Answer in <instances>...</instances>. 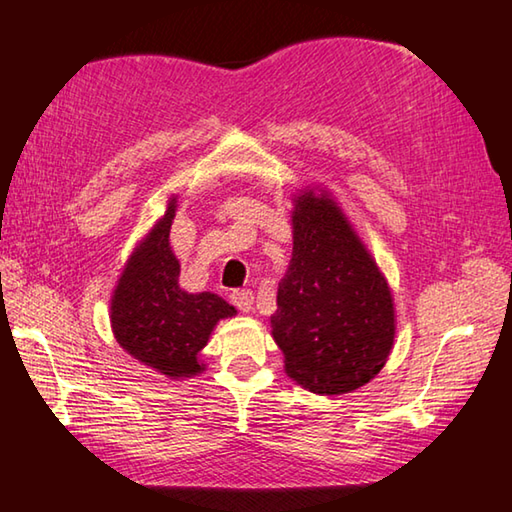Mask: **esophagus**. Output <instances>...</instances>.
Segmentation results:
<instances>
[{
  "instance_id": "34e87169",
  "label": "esophagus",
  "mask_w": 512,
  "mask_h": 512,
  "mask_svg": "<svg viewBox=\"0 0 512 512\" xmlns=\"http://www.w3.org/2000/svg\"><path fill=\"white\" fill-rule=\"evenodd\" d=\"M231 301L239 312H250V310H253L255 297H253V292H250V290H235L231 295Z\"/></svg>"
}]
</instances>
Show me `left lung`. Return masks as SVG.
<instances>
[{
	"mask_svg": "<svg viewBox=\"0 0 512 512\" xmlns=\"http://www.w3.org/2000/svg\"><path fill=\"white\" fill-rule=\"evenodd\" d=\"M270 328L286 374L321 396L363 387L391 352L396 314L387 279L328 193L295 195L292 259Z\"/></svg>",
	"mask_w": 512,
	"mask_h": 512,
	"instance_id": "1",
	"label": "left lung"
}]
</instances>
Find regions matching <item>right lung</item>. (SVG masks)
<instances>
[{"mask_svg": "<svg viewBox=\"0 0 512 512\" xmlns=\"http://www.w3.org/2000/svg\"><path fill=\"white\" fill-rule=\"evenodd\" d=\"M176 195L165 215L136 246L112 295L110 321L118 345L167 378L204 372L202 347L220 319L237 310L213 292H187L178 284L180 262L169 246Z\"/></svg>", "mask_w": 512, "mask_h": 512, "instance_id": "add662e5", "label": "right lung"}]
</instances>
